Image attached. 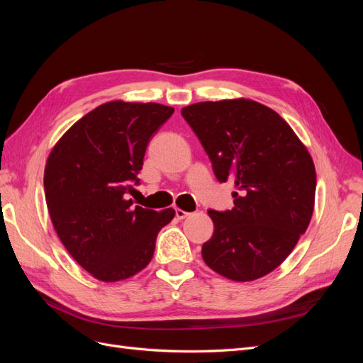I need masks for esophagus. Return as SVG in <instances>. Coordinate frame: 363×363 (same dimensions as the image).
Here are the masks:
<instances>
[{"mask_svg": "<svg viewBox=\"0 0 363 363\" xmlns=\"http://www.w3.org/2000/svg\"><path fill=\"white\" fill-rule=\"evenodd\" d=\"M188 215H189V213L182 211V208H175V218H177V219H184Z\"/></svg>", "mask_w": 363, "mask_h": 363, "instance_id": "1", "label": "esophagus"}]
</instances>
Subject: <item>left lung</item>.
Masks as SVG:
<instances>
[{
  "mask_svg": "<svg viewBox=\"0 0 363 363\" xmlns=\"http://www.w3.org/2000/svg\"><path fill=\"white\" fill-rule=\"evenodd\" d=\"M218 182L232 180V211H208L215 230L201 255L235 281L267 276L311 223L316 172L309 151L277 112L257 101H204L182 108Z\"/></svg>",
  "mask_w": 363,
  "mask_h": 363,
  "instance_id": "1",
  "label": "left lung"
}]
</instances>
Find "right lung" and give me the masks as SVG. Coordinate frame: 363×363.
I'll list each match as a JSON object with an SVG mask.
<instances>
[{
    "label": "right lung",
    "instance_id": "right-lung-1",
    "mask_svg": "<svg viewBox=\"0 0 363 363\" xmlns=\"http://www.w3.org/2000/svg\"><path fill=\"white\" fill-rule=\"evenodd\" d=\"M172 113L157 103H106L77 121L50 152L43 188L52 225L98 280H125L144 269L157 233L175 215L133 206L127 196L139 183L151 136Z\"/></svg>",
    "mask_w": 363,
    "mask_h": 363
}]
</instances>
